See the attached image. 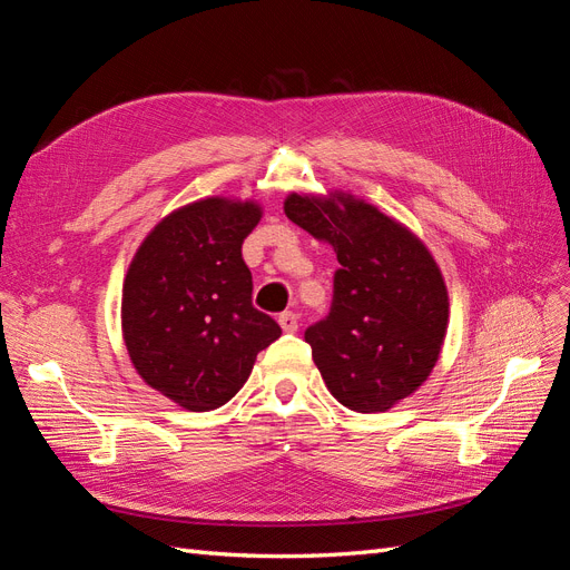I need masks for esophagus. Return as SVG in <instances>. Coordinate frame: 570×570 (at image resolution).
Listing matches in <instances>:
<instances>
[{
  "mask_svg": "<svg viewBox=\"0 0 570 570\" xmlns=\"http://www.w3.org/2000/svg\"><path fill=\"white\" fill-rule=\"evenodd\" d=\"M278 323H281V327H283L285 333H297V327H299L297 314H292V312H283V314L278 316Z\"/></svg>",
  "mask_w": 570,
  "mask_h": 570,
  "instance_id": "1",
  "label": "esophagus"
}]
</instances>
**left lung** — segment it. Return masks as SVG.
I'll return each instance as SVG.
<instances>
[{
  "label": "left lung",
  "instance_id": "8db88e82",
  "mask_svg": "<svg viewBox=\"0 0 570 570\" xmlns=\"http://www.w3.org/2000/svg\"><path fill=\"white\" fill-rule=\"evenodd\" d=\"M285 216L340 262L331 312L304 333L327 390L358 413L392 409L428 381L444 342L450 297L433 254L347 193H292Z\"/></svg>",
  "mask_w": 570,
  "mask_h": 570
}]
</instances>
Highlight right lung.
Instances as JSON below:
<instances>
[{"label": "right lung", "instance_id": "obj_1", "mask_svg": "<svg viewBox=\"0 0 570 570\" xmlns=\"http://www.w3.org/2000/svg\"><path fill=\"white\" fill-rule=\"evenodd\" d=\"M262 206L206 197L168 214L132 256L120 323L135 371L187 411L226 404L281 325L252 304L245 237Z\"/></svg>", "mask_w": 570, "mask_h": 570}]
</instances>
